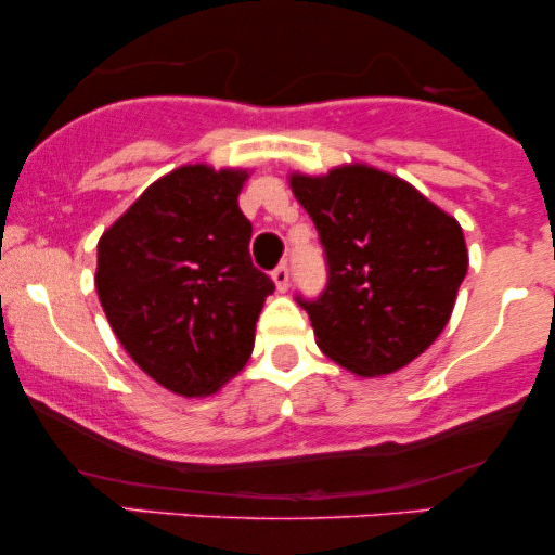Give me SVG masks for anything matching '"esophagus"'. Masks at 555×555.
<instances>
[{
  "mask_svg": "<svg viewBox=\"0 0 555 555\" xmlns=\"http://www.w3.org/2000/svg\"><path fill=\"white\" fill-rule=\"evenodd\" d=\"M271 279H273V284H276L279 292L289 289V266H286V263L276 266V269H273V273H271Z\"/></svg>",
  "mask_w": 555,
  "mask_h": 555,
  "instance_id": "34e87169",
  "label": "esophagus"
}]
</instances>
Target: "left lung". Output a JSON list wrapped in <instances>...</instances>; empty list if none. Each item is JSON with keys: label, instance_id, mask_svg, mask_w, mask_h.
<instances>
[{"label": "left lung", "instance_id": "obj_1", "mask_svg": "<svg viewBox=\"0 0 555 555\" xmlns=\"http://www.w3.org/2000/svg\"><path fill=\"white\" fill-rule=\"evenodd\" d=\"M326 258L318 297L295 295L315 341L347 371L386 375L438 339L467 273L462 227L399 177L341 167L292 177Z\"/></svg>", "mask_w": 555, "mask_h": 555}]
</instances>
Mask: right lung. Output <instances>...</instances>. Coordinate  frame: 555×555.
I'll return each mask as SVG.
<instances>
[{"label": "right lung", "instance_id": "add662e5", "mask_svg": "<svg viewBox=\"0 0 555 555\" xmlns=\"http://www.w3.org/2000/svg\"><path fill=\"white\" fill-rule=\"evenodd\" d=\"M245 171L182 167L151 184L99 240L95 292L151 378L206 397L242 371L271 276L250 258Z\"/></svg>", "mask_w": 555, "mask_h": 555}]
</instances>
